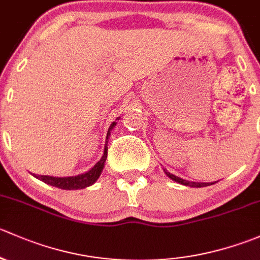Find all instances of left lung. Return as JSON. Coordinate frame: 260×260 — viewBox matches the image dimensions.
Masks as SVG:
<instances>
[{"mask_svg":"<svg viewBox=\"0 0 260 260\" xmlns=\"http://www.w3.org/2000/svg\"><path fill=\"white\" fill-rule=\"evenodd\" d=\"M165 174L171 179V180L176 181V183L181 184V185H185V186H192V188H203V186H208V185H213L214 183H195V181H189V180H184V179L179 178V176L173 175V174L168 173L167 170L164 169Z\"/></svg>","mask_w":260,"mask_h":260,"instance_id":"left-lung-1","label":"left lung"}]
</instances>
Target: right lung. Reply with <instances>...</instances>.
Returning a JSON list of instances; mask_svg holds the SVG:
<instances>
[{
  "label": "right lung",
  "mask_w": 260,
  "mask_h": 260,
  "mask_svg": "<svg viewBox=\"0 0 260 260\" xmlns=\"http://www.w3.org/2000/svg\"><path fill=\"white\" fill-rule=\"evenodd\" d=\"M120 117H117L116 120H119ZM116 121H114L110 125L108 131V135H106V140L110 136V131L114 129ZM106 157H108V143L105 144V149H104V155L101 156V159L93 165V168H91L89 171L84 174H80L76 176H65V178H57V176H49V175H35V178H37L39 180L44 181V183L49 184L51 186H56L58 189L63 190H77V189H84L87 186L92 185L96 180L99 179V176L101 175V171L104 169V165H105Z\"/></svg>",
  "instance_id": "1"
}]
</instances>
